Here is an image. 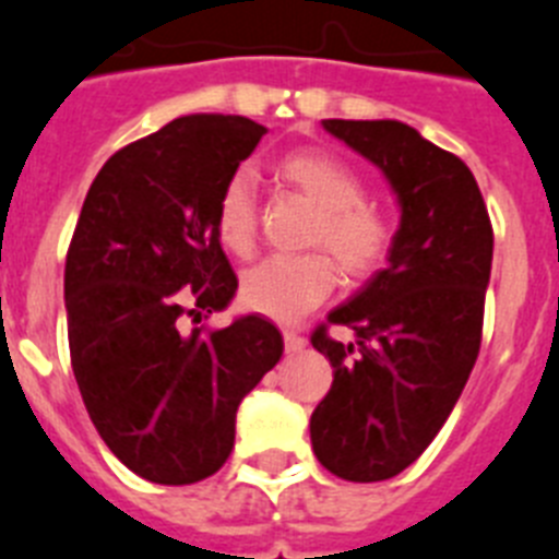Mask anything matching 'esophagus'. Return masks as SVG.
Wrapping results in <instances>:
<instances>
[{"label": "esophagus", "instance_id": "esophagus-1", "mask_svg": "<svg viewBox=\"0 0 559 559\" xmlns=\"http://www.w3.org/2000/svg\"><path fill=\"white\" fill-rule=\"evenodd\" d=\"M284 348L286 354H300L304 348H307V337L298 332H293V329H286L284 332Z\"/></svg>", "mask_w": 559, "mask_h": 559}]
</instances>
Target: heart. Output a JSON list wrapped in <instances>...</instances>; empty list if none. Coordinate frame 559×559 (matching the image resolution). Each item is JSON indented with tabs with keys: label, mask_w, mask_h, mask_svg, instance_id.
Returning a JSON list of instances; mask_svg holds the SVG:
<instances>
[{
	"label": "heart",
	"mask_w": 559,
	"mask_h": 559,
	"mask_svg": "<svg viewBox=\"0 0 559 559\" xmlns=\"http://www.w3.org/2000/svg\"><path fill=\"white\" fill-rule=\"evenodd\" d=\"M278 177L318 207L309 245L326 247L352 281L368 275L388 259L394 227L382 211L366 202L362 179L343 159L320 148H298L281 157ZM216 230L233 255H250L259 236V199L255 179L247 168H236L216 199ZM326 252L275 255L241 275V304L264 318L298 320L332 295L337 266Z\"/></svg>",
	"instance_id": "b5f03b06"
}]
</instances>
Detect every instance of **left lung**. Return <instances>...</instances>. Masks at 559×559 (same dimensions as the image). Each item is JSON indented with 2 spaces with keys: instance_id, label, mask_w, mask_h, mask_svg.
Segmentation results:
<instances>
[{
  "instance_id": "1",
  "label": "left lung",
  "mask_w": 559,
  "mask_h": 559,
  "mask_svg": "<svg viewBox=\"0 0 559 559\" xmlns=\"http://www.w3.org/2000/svg\"><path fill=\"white\" fill-rule=\"evenodd\" d=\"M323 129L385 174L400 230L385 270L373 273L312 346L334 368L309 433L337 478L385 481L411 467L459 402L481 348L492 270V225L473 171L400 120H323Z\"/></svg>"
}]
</instances>
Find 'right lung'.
Masks as SVG:
<instances>
[{
    "label": "right lung",
    "mask_w": 559,
    "mask_h": 559,
    "mask_svg": "<svg viewBox=\"0 0 559 559\" xmlns=\"http://www.w3.org/2000/svg\"><path fill=\"white\" fill-rule=\"evenodd\" d=\"M264 134L241 115L165 123L106 159L72 233L64 307L78 391L106 448L152 484L216 473L241 400L284 354L259 314L182 329L236 295L216 199Z\"/></svg>",
    "instance_id": "1"
}]
</instances>
